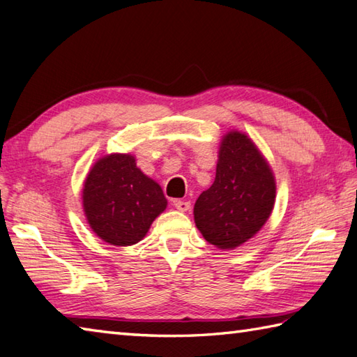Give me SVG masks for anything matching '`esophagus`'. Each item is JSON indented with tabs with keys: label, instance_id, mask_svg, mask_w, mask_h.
Masks as SVG:
<instances>
[{
	"label": "esophagus",
	"instance_id": "obj_1",
	"mask_svg": "<svg viewBox=\"0 0 357 357\" xmlns=\"http://www.w3.org/2000/svg\"><path fill=\"white\" fill-rule=\"evenodd\" d=\"M174 206H176L178 211H181V213H185V211L191 208V203L186 202V200H176V202H174Z\"/></svg>",
	"mask_w": 357,
	"mask_h": 357
}]
</instances>
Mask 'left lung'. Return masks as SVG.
Instances as JSON below:
<instances>
[{"instance_id":"obj_1","label":"left lung","mask_w":357,"mask_h":357,"mask_svg":"<svg viewBox=\"0 0 357 357\" xmlns=\"http://www.w3.org/2000/svg\"><path fill=\"white\" fill-rule=\"evenodd\" d=\"M275 178L270 163L251 138L229 130L222 137L215 178L194 205V220L206 242L236 250L270 219Z\"/></svg>"}]
</instances>
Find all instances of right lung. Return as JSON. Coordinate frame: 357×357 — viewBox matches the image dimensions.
Listing matches in <instances>:
<instances>
[{
  "mask_svg": "<svg viewBox=\"0 0 357 357\" xmlns=\"http://www.w3.org/2000/svg\"><path fill=\"white\" fill-rule=\"evenodd\" d=\"M168 206L155 180L137 168L132 154L98 158L83 185V211L91 229L114 246L135 245Z\"/></svg>",
  "mask_w": 357,
  "mask_h": 357,
  "instance_id": "1",
  "label": "right lung"
}]
</instances>
